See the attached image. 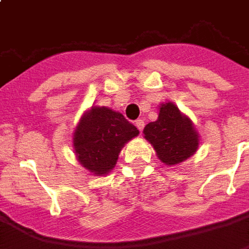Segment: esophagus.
Masks as SVG:
<instances>
[{
    "label": "esophagus",
    "instance_id": "34e87169",
    "mask_svg": "<svg viewBox=\"0 0 249 249\" xmlns=\"http://www.w3.org/2000/svg\"><path fill=\"white\" fill-rule=\"evenodd\" d=\"M136 126H137V129L140 130V132H142V129H144V120H136Z\"/></svg>",
    "mask_w": 249,
    "mask_h": 249
}]
</instances>
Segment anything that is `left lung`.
<instances>
[{"label":"left lung","instance_id":"8db88e82","mask_svg":"<svg viewBox=\"0 0 249 249\" xmlns=\"http://www.w3.org/2000/svg\"><path fill=\"white\" fill-rule=\"evenodd\" d=\"M159 119L145 125L144 137L165 165H176L197 151L198 135L189 117L173 103L160 105Z\"/></svg>","mask_w":249,"mask_h":249}]
</instances>
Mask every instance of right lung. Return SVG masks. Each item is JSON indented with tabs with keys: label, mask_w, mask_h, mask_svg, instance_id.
<instances>
[{
	"label": "right lung",
	"mask_w": 249,
	"mask_h": 249,
	"mask_svg": "<svg viewBox=\"0 0 249 249\" xmlns=\"http://www.w3.org/2000/svg\"><path fill=\"white\" fill-rule=\"evenodd\" d=\"M137 135L139 129L121 113L92 107L76 126L73 146L82 167L103 176L113 169L123 146Z\"/></svg>",
	"instance_id": "right-lung-1"
}]
</instances>
